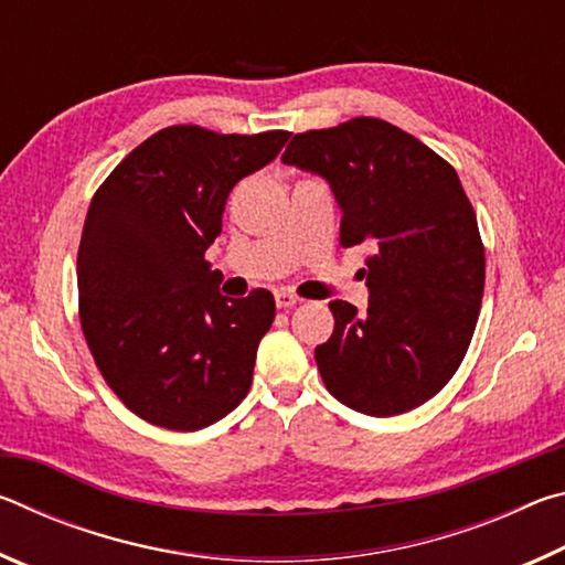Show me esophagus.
I'll list each match as a JSON object with an SVG mask.
<instances>
[{
	"label": "esophagus",
	"instance_id": "obj_1",
	"mask_svg": "<svg viewBox=\"0 0 565 565\" xmlns=\"http://www.w3.org/2000/svg\"><path fill=\"white\" fill-rule=\"evenodd\" d=\"M274 299H276V306H279V309H291V306L299 303V296H294L289 291H276Z\"/></svg>",
	"mask_w": 565,
	"mask_h": 565
}]
</instances>
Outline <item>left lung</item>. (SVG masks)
<instances>
[{
  "instance_id": "1",
  "label": "left lung",
  "mask_w": 565,
  "mask_h": 565,
  "mask_svg": "<svg viewBox=\"0 0 565 565\" xmlns=\"http://www.w3.org/2000/svg\"><path fill=\"white\" fill-rule=\"evenodd\" d=\"M281 159L329 181L343 248H374L369 309L329 303L337 323L317 347L323 384L369 416L426 404L461 366L486 281L476 212L456 169L374 117L296 134Z\"/></svg>"
}]
</instances>
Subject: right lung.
<instances>
[{
    "instance_id": "add662e5",
    "label": "right lung",
    "mask_w": 565,
    "mask_h": 565,
    "mask_svg": "<svg viewBox=\"0 0 565 565\" xmlns=\"http://www.w3.org/2000/svg\"><path fill=\"white\" fill-rule=\"evenodd\" d=\"M286 139L174 124L129 151L92 199L76 256L82 331L109 388L149 424L199 431L248 394L274 296L226 299L204 254L228 191Z\"/></svg>"
}]
</instances>
